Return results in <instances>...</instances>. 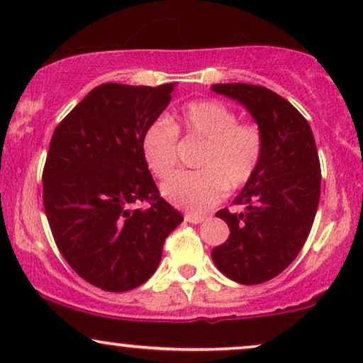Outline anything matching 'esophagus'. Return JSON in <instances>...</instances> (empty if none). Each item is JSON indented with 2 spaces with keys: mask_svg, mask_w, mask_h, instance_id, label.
<instances>
[{
  "mask_svg": "<svg viewBox=\"0 0 363 363\" xmlns=\"http://www.w3.org/2000/svg\"><path fill=\"white\" fill-rule=\"evenodd\" d=\"M205 220H206V216H203V215H193V213H186L185 215V221L191 223V225H200V223H203Z\"/></svg>",
  "mask_w": 363,
  "mask_h": 363,
  "instance_id": "1",
  "label": "esophagus"
}]
</instances>
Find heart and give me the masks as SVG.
Instances as JSON below:
<instances>
[{
  "label": "heart",
  "mask_w": 363,
  "mask_h": 363,
  "mask_svg": "<svg viewBox=\"0 0 363 363\" xmlns=\"http://www.w3.org/2000/svg\"><path fill=\"white\" fill-rule=\"evenodd\" d=\"M178 135L203 142L196 157L200 170L180 172L163 183L162 193L173 205L203 213L218 205L228 190H240L256 175L264 153V135L255 122H241L235 108L213 99L191 101L157 118L142 133V153L160 180L178 163Z\"/></svg>",
  "instance_id": "obj_1"
}]
</instances>
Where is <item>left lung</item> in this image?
Returning a JSON list of instances; mask_svg holds the SVG:
<instances>
[{
	"instance_id": "left-lung-1",
	"label": "left lung",
	"mask_w": 363,
	"mask_h": 363,
	"mask_svg": "<svg viewBox=\"0 0 363 363\" xmlns=\"http://www.w3.org/2000/svg\"><path fill=\"white\" fill-rule=\"evenodd\" d=\"M213 91L246 106L264 135L256 175L236 196L242 213H216L230 236L213 247L218 269L240 284L281 274L309 236L320 198V162L309 122L279 94L252 84H215Z\"/></svg>"
}]
</instances>
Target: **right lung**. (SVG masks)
<instances>
[{"label":"right lung","instance_id":"1","mask_svg":"<svg viewBox=\"0 0 363 363\" xmlns=\"http://www.w3.org/2000/svg\"><path fill=\"white\" fill-rule=\"evenodd\" d=\"M173 89L102 84L52 133L43 170L44 211L64 259L99 289L143 284L167 236L183 221L160 196L142 153V133L165 111Z\"/></svg>","mask_w":363,"mask_h":363}]
</instances>
